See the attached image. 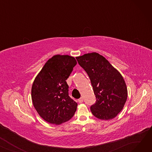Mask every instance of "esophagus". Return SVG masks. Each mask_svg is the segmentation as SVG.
<instances>
[{
	"mask_svg": "<svg viewBox=\"0 0 152 152\" xmlns=\"http://www.w3.org/2000/svg\"><path fill=\"white\" fill-rule=\"evenodd\" d=\"M83 101H84V99H83V97H81L80 99H79L78 100V102H79V103H83Z\"/></svg>",
	"mask_w": 152,
	"mask_h": 152,
	"instance_id": "1",
	"label": "esophagus"
}]
</instances>
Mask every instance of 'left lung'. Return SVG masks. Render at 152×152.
<instances>
[{"label": "left lung", "instance_id": "8db88e82", "mask_svg": "<svg viewBox=\"0 0 152 152\" xmlns=\"http://www.w3.org/2000/svg\"><path fill=\"white\" fill-rule=\"evenodd\" d=\"M76 58L88 75L96 97V102L91 107L92 113L103 120L115 118L123 110L127 98V86L121 73L96 52Z\"/></svg>", "mask_w": 152, "mask_h": 152}]
</instances>
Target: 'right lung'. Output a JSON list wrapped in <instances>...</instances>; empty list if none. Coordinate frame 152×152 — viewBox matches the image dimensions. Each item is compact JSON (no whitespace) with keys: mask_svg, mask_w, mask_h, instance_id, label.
<instances>
[{"mask_svg":"<svg viewBox=\"0 0 152 152\" xmlns=\"http://www.w3.org/2000/svg\"><path fill=\"white\" fill-rule=\"evenodd\" d=\"M76 64L73 57L56 55L36 77L31 89L32 102L45 121L58 125L75 115L77 104L69 96L66 80Z\"/></svg>","mask_w":152,"mask_h":152,"instance_id":"right-lung-1","label":"right lung"}]
</instances>
